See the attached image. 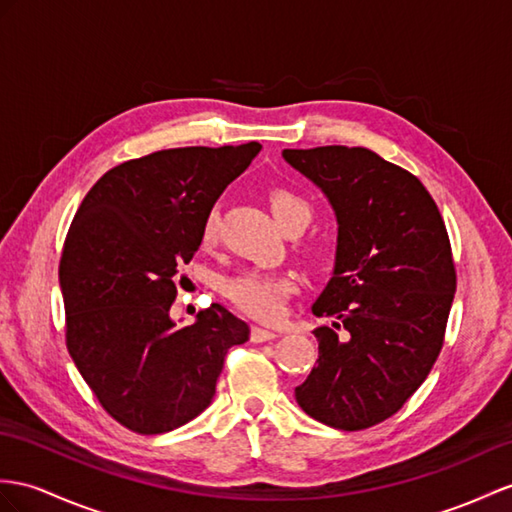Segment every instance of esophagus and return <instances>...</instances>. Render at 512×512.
<instances>
[{"mask_svg": "<svg viewBox=\"0 0 512 512\" xmlns=\"http://www.w3.org/2000/svg\"><path fill=\"white\" fill-rule=\"evenodd\" d=\"M276 332L265 330V328H252V341L254 343H265V341H273L276 339Z\"/></svg>", "mask_w": 512, "mask_h": 512, "instance_id": "esophagus-1", "label": "esophagus"}]
</instances>
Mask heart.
Returning <instances> with one entry per match:
<instances>
[{
  "mask_svg": "<svg viewBox=\"0 0 512 512\" xmlns=\"http://www.w3.org/2000/svg\"><path fill=\"white\" fill-rule=\"evenodd\" d=\"M269 210L284 230L293 221H308L310 206L304 197L289 189H273L269 193ZM217 210L202 221V243L213 245L217 236ZM295 276L284 271H241L223 282V291L243 313L263 321H273L284 313V302L295 291Z\"/></svg>",
  "mask_w": 512,
  "mask_h": 512,
  "instance_id": "b5f03b06",
  "label": "heart"
}]
</instances>
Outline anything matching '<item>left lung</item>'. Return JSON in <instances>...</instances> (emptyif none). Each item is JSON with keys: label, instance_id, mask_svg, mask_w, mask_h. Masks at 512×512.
<instances>
[{"label": "left lung", "instance_id": "left-lung-1", "mask_svg": "<svg viewBox=\"0 0 512 512\" xmlns=\"http://www.w3.org/2000/svg\"><path fill=\"white\" fill-rule=\"evenodd\" d=\"M282 156L319 186L339 223L332 278L313 304L334 321L315 330L319 358L295 400L330 428L365 430L395 415L441 354L456 293L450 236L426 186L371 149Z\"/></svg>", "mask_w": 512, "mask_h": 512}]
</instances>
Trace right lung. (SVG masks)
<instances>
[{"label": "right lung", "mask_w": 512, "mask_h": 512, "mask_svg": "<svg viewBox=\"0 0 512 512\" xmlns=\"http://www.w3.org/2000/svg\"><path fill=\"white\" fill-rule=\"evenodd\" d=\"M260 143L176 147L121 162L86 193L60 258L67 350L106 413L139 434L184 426L213 402L223 360L249 339L221 304L169 317L202 221Z\"/></svg>", "instance_id": "add662e5"}]
</instances>
